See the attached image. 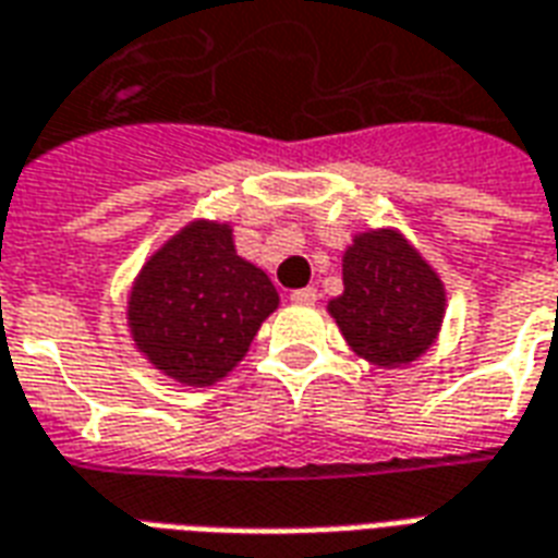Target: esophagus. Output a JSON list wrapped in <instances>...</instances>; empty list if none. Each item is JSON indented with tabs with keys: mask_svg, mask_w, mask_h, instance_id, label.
<instances>
[{
	"mask_svg": "<svg viewBox=\"0 0 558 558\" xmlns=\"http://www.w3.org/2000/svg\"><path fill=\"white\" fill-rule=\"evenodd\" d=\"M316 299H319V292H316L314 287H304V290H292L290 292L292 304H316Z\"/></svg>",
	"mask_w": 558,
	"mask_h": 558,
	"instance_id": "esophagus-1",
	"label": "esophagus"
}]
</instances>
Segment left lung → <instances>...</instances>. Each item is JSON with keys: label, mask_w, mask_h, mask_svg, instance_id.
I'll return each instance as SVG.
<instances>
[{"label": "left lung", "mask_w": 558, "mask_h": 558, "mask_svg": "<svg viewBox=\"0 0 558 558\" xmlns=\"http://www.w3.org/2000/svg\"><path fill=\"white\" fill-rule=\"evenodd\" d=\"M328 314L355 355L391 371L433 347L445 283L398 230L359 232L343 254V292L328 302Z\"/></svg>", "instance_id": "left-lung-1"}]
</instances>
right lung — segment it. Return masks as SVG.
I'll return each mask as SVG.
<instances>
[{"instance_id":"add662e5","label":"right lung","mask_w":558,"mask_h":558,"mask_svg":"<svg viewBox=\"0 0 558 558\" xmlns=\"http://www.w3.org/2000/svg\"><path fill=\"white\" fill-rule=\"evenodd\" d=\"M263 268L235 254L230 223L191 220L140 268L128 328L148 364L182 386H215L278 307Z\"/></svg>"}]
</instances>
